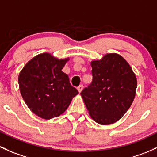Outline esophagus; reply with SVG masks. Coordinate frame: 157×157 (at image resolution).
Returning <instances> with one entry per match:
<instances>
[{"mask_svg":"<svg viewBox=\"0 0 157 157\" xmlns=\"http://www.w3.org/2000/svg\"><path fill=\"white\" fill-rule=\"evenodd\" d=\"M83 85H80L78 87H77V90H78V92H80H80H81L82 90H83Z\"/></svg>","mask_w":157,"mask_h":157,"instance_id":"1","label":"esophagus"}]
</instances>
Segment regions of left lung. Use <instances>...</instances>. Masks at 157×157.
<instances>
[{
    "instance_id": "obj_1",
    "label": "left lung",
    "mask_w": 157,
    "mask_h": 157,
    "mask_svg": "<svg viewBox=\"0 0 157 157\" xmlns=\"http://www.w3.org/2000/svg\"><path fill=\"white\" fill-rule=\"evenodd\" d=\"M92 83L81 92L89 114L101 125L118 121L130 108L137 88L136 76L126 59L108 53L91 62Z\"/></svg>"
}]
</instances>
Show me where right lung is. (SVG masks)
I'll return each instance as SVG.
<instances>
[{"label": "right lung", "mask_w": 157, "mask_h": 157, "mask_svg": "<svg viewBox=\"0 0 157 157\" xmlns=\"http://www.w3.org/2000/svg\"><path fill=\"white\" fill-rule=\"evenodd\" d=\"M68 60L44 52L29 61L19 73L21 95L29 108L40 117L50 120L60 116L78 94L62 71Z\"/></svg>", "instance_id": "add662e5"}]
</instances>
